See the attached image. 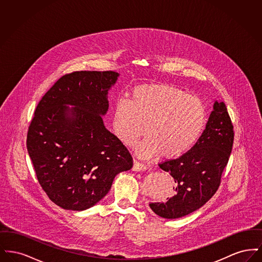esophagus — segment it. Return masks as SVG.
Segmentation results:
<instances>
[{"instance_id":"esophagus-1","label":"esophagus","mask_w":262,"mask_h":262,"mask_svg":"<svg viewBox=\"0 0 262 262\" xmlns=\"http://www.w3.org/2000/svg\"><path fill=\"white\" fill-rule=\"evenodd\" d=\"M147 169V167L142 164V163L138 162L137 160L134 161V166H133V171L136 172H140V171H145Z\"/></svg>"}]
</instances>
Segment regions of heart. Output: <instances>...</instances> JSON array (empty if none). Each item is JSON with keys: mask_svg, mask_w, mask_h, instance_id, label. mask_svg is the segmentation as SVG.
I'll list each match as a JSON object with an SVG mask.
<instances>
[{"mask_svg": "<svg viewBox=\"0 0 262 262\" xmlns=\"http://www.w3.org/2000/svg\"><path fill=\"white\" fill-rule=\"evenodd\" d=\"M206 122V107L200 98L173 85L156 83L137 86L129 100H118L112 127L125 145H133L146 133L148 137L137 144L141 157L161 154L176 158L195 144Z\"/></svg>", "mask_w": 262, "mask_h": 262, "instance_id": "b5f03b06", "label": "heart"}]
</instances>
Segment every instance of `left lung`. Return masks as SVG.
I'll use <instances>...</instances> for the list:
<instances>
[{
	"instance_id": "left-lung-1",
	"label": "left lung",
	"mask_w": 262,
	"mask_h": 262,
	"mask_svg": "<svg viewBox=\"0 0 262 262\" xmlns=\"http://www.w3.org/2000/svg\"><path fill=\"white\" fill-rule=\"evenodd\" d=\"M234 143V126L224 102L215 101L196 143L177 159L159 163L174 178V196L150 202L160 217L176 219L200 209L217 191Z\"/></svg>"
}]
</instances>
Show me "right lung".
Here are the masks:
<instances>
[{
    "label": "right lung",
    "instance_id": "add662e5",
    "mask_svg": "<svg viewBox=\"0 0 262 262\" xmlns=\"http://www.w3.org/2000/svg\"><path fill=\"white\" fill-rule=\"evenodd\" d=\"M119 75L113 71L62 75L35 109L27 151L40 186L63 209L92 207L109 192L115 177L133 167L130 153L101 117Z\"/></svg>",
    "mask_w": 262,
    "mask_h": 262
}]
</instances>
